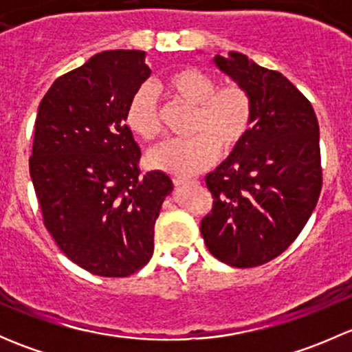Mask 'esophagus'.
I'll list each match as a JSON object with an SVG mask.
<instances>
[{
	"instance_id": "1",
	"label": "esophagus",
	"mask_w": 352,
	"mask_h": 352,
	"mask_svg": "<svg viewBox=\"0 0 352 352\" xmlns=\"http://www.w3.org/2000/svg\"><path fill=\"white\" fill-rule=\"evenodd\" d=\"M173 184L175 186H189V184H197L196 180H189V179H184V177H173Z\"/></svg>"
}]
</instances>
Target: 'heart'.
Listing matches in <instances>:
<instances>
[{"mask_svg": "<svg viewBox=\"0 0 352 352\" xmlns=\"http://www.w3.org/2000/svg\"><path fill=\"white\" fill-rule=\"evenodd\" d=\"M158 90L172 104L192 109L187 133L189 140L168 141L148 155L156 170L175 177H192L218 160L219 150L233 153L252 133L255 124V98L242 83L219 85L211 73L182 67L158 83ZM126 126L144 141L163 134V113L153 88H136L124 112Z\"/></svg>", "mask_w": 352, "mask_h": 352, "instance_id": "obj_1", "label": "heart"}]
</instances>
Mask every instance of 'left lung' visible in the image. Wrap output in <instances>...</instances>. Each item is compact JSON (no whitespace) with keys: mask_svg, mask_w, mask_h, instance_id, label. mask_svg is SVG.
<instances>
[{"mask_svg":"<svg viewBox=\"0 0 352 352\" xmlns=\"http://www.w3.org/2000/svg\"><path fill=\"white\" fill-rule=\"evenodd\" d=\"M214 63L255 98V124L245 143L206 175L212 209L201 235L218 261L255 267L296 240L322 190L320 133L310 100L281 73L240 52Z\"/></svg>","mask_w":352,"mask_h":352,"instance_id":"1","label":"left lung"}]
</instances>
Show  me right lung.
I'll use <instances>...</instances> for the list:
<instances>
[{
	"mask_svg": "<svg viewBox=\"0 0 352 352\" xmlns=\"http://www.w3.org/2000/svg\"><path fill=\"white\" fill-rule=\"evenodd\" d=\"M151 74L144 51H105L52 83L38 105L28 158L42 221L85 271L127 278L153 255L155 223L173 189L143 173L126 126L131 95Z\"/></svg>",
	"mask_w": 352,
	"mask_h": 352,
	"instance_id": "right-lung-1",
	"label": "right lung"
}]
</instances>
